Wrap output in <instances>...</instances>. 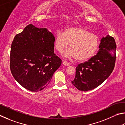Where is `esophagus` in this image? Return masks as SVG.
<instances>
[{"label":"esophagus","mask_w":125,"mask_h":125,"mask_svg":"<svg viewBox=\"0 0 125 125\" xmlns=\"http://www.w3.org/2000/svg\"><path fill=\"white\" fill-rule=\"evenodd\" d=\"M63 65H64V66H70V64L69 62H66V61H63Z\"/></svg>","instance_id":"esophagus-1"}]
</instances>
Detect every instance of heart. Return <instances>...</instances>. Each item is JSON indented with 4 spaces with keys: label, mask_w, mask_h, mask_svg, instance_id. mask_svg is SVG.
<instances>
[{
    "label": "heart",
    "mask_w": 125,
    "mask_h": 125,
    "mask_svg": "<svg viewBox=\"0 0 125 125\" xmlns=\"http://www.w3.org/2000/svg\"><path fill=\"white\" fill-rule=\"evenodd\" d=\"M64 54L65 58H75L77 61H84L91 58L98 49L99 41L96 35L80 27H69L64 33L58 32L54 39V48L59 53Z\"/></svg>",
    "instance_id": "b5f03b06"
}]
</instances>
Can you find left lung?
Returning a JSON list of instances; mask_svg holds the SVG:
<instances>
[{"label": "left lung", "mask_w": 125, "mask_h": 125, "mask_svg": "<svg viewBox=\"0 0 125 125\" xmlns=\"http://www.w3.org/2000/svg\"><path fill=\"white\" fill-rule=\"evenodd\" d=\"M115 41L109 35L103 37L97 54L76 67V75L71 81L78 90L88 91L101 84L110 75L115 66Z\"/></svg>", "instance_id": "left-lung-1"}]
</instances>
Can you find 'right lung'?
I'll use <instances>...</instances> for the list:
<instances>
[{"label": "right lung", "mask_w": 125, "mask_h": 125, "mask_svg": "<svg viewBox=\"0 0 125 125\" xmlns=\"http://www.w3.org/2000/svg\"><path fill=\"white\" fill-rule=\"evenodd\" d=\"M54 39L47 28L32 24L14 37L11 46L10 70L23 88L31 92L42 91L60 66L61 60L54 53Z\"/></svg>", "instance_id": "1"}]
</instances>
